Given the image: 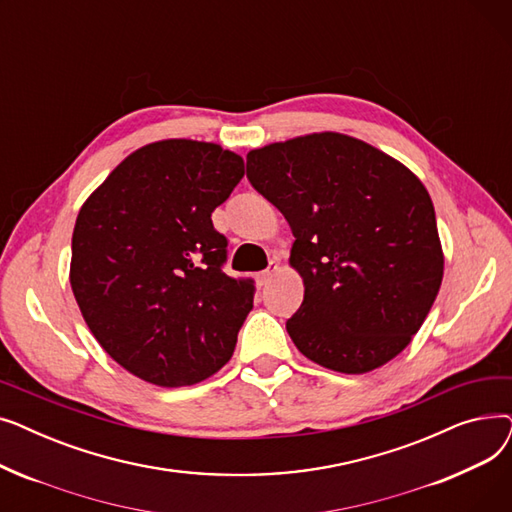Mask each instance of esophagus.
Masks as SVG:
<instances>
[{"mask_svg": "<svg viewBox=\"0 0 512 512\" xmlns=\"http://www.w3.org/2000/svg\"><path fill=\"white\" fill-rule=\"evenodd\" d=\"M278 270H280V263H278V261H272L270 265H267V270H263V272L257 274V282H259L261 286H265L267 282H270V280L278 274Z\"/></svg>", "mask_w": 512, "mask_h": 512, "instance_id": "1", "label": "esophagus"}]
</instances>
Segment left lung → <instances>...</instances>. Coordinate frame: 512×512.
I'll list each match as a JSON object with an SVG mask.
<instances>
[{
    "label": "left lung",
    "mask_w": 512,
    "mask_h": 512,
    "mask_svg": "<svg viewBox=\"0 0 512 512\" xmlns=\"http://www.w3.org/2000/svg\"><path fill=\"white\" fill-rule=\"evenodd\" d=\"M247 178L292 228L305 297L286 321L299 351L367 373L405 351L444 276L434 203L400 161L340 132L253 149Z\"/></svg>",
    "instance_id": "1"
}]
</instances>
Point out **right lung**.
I'll list each match as a JSON object with an SVG mask.
<instances>
[{
    "instance_id": "add662e5",
    "label": "right lung",
    "mask_w": 512,
    "mask_h": 512,
    "mask_svg": "<svg viewBox=\"0 0 512 512\" xmlns=\"http://www.w3.org/2000/svg\"><path fill=\"white\" fill-rule=\"evenodd\" d=\"M242 176L245 161L220 145L157 141L78 211L74 299L103 351L149 384H199L234 353L255 286L224 274L228 240L211 213Z\"/></svg>"
}]
</instances>
